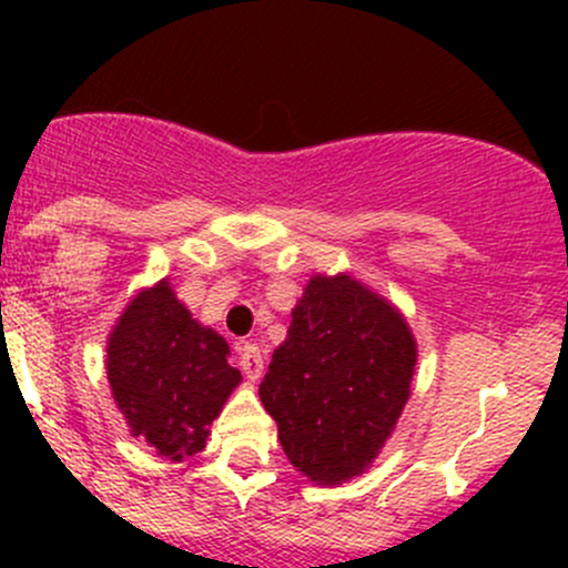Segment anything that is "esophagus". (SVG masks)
<instances>
[{"mask_svg":"<svg viewBox=\"0 0 568 568\" xmlns=\"http://www.w3.org/2000/svg\"><path fill=\"white\" fill-rule=\"evenodd\" d=\"M239 365L247 374L250 382H257L263 376V352L257 343H239Z\"/></svg>","mask_w":568,"mask_h":568,"instance_id":"esophagus-1","label":"esophagus"}]
</instances>
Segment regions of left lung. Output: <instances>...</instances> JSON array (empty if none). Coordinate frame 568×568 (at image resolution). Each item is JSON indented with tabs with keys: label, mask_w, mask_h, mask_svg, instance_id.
Listing matches in <instances>:
<instances>
[{
	"label": "left lung",
	"mask_w": 568,
	"mask_h": 568,
	"mask_svg": "<svg viewBox=\"0 0 568 568\" xmlns=\"http://www.w3.org/2000/svg\"><path fill=\"white\" fill-rule=\"evenodd\" d=\"M415 365L417 341L393 302L352 274H313L257 395L296 473L341 486L390 439Z\"/></svg>",
	"instance_id": "8db88e82"
}]
</instances>
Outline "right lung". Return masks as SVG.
Returning <instances> with one entry per match:
<instances>
[{
  "label": "right lung",
  "instance_id": "obj_1",
  "mask_svg": "<svg viewBox=\"0 0 568 568\" xmlns=\"http://www.w3.org/2000/svg\"><path fill=\"white\" fill-rule=\"evenodd\" d=\"M220 332L192 318L170 280L131 296L106 337V379L131 437L159 456L200 454L242 374Z\"/></svg>",
  "mask_w": 568,
  "mask_h": 568
}]
</instances>
